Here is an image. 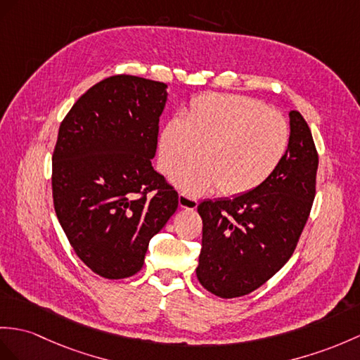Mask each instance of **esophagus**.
<instances>
[{
    "instance_id": "1",
    "label": "esophagus",
    "mask_w": 360,
    "mask_h": 360,
    "mask_svg": "<svg viewBox=\"0 0 360 360\" xmlns=\"http://www.w3.org/2000/svg\"><path fill=\"white\" fill-rule=\"evenodd\" d=\"M179 205H180V207H185V209H195L198 206V200L185 194V192H180Z\"/></svg>"
}]
</instances>
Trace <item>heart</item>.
Wrapping results in <instances>:
<instances>
[{"mask_svg": "<svg viewBox=\"0 0 360 360\" xmlns=\"http://www.w3.org/2000/svg\"><path fill=\"white\" fill-rule=\"evenodd\" d=\"M292 129L281 111L241 94L203 93L189 102L183 120L172 119L159 139V166L188 194L214 191L250 194L276 172L290 146Z\"/></svg>", "mask_w": 360, "mask_h": 360, "instance_id": "heart-1", "label": "heart"}]
</instances>
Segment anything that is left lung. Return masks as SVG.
Listing matches in <instances>:
<instances>
[{"label": "left lung", "mask_w": 360, "mask_h": 360, "mask_svg": "<svg viewBox=\"0 0 360 360\" xmlns=\"http://www.w3.org/2000/svg\"><path fill=\"white\" fill-rule=\"evenodd\" d=\"M290 146L276 172L250 194L201 201L197 278L231 300L249 295L290 259L316 195L319 155L300 111H290Z\"/></svg>", "instance_id": "left-lung-1"}]
</instances>
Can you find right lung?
I'll return each instance as SVG.
<instances>
[{
	"instance_id": "1",
	"label": "right lung",
	"mask_w": 360,
	"mask_h": 360,
	"mask_svg": "<svg viewBox=\"0 0 360 360\" xmlns=\"http://www.w3.org/2000/svg\"><path fill=\"white\" fill-rule=\"evenodd\" d=\"M166 84L116 75L93 85L60 122L51 157L58 220L96 275L142 269L148 244L177 210L179 194L151 159Z\"/></svg>"
}]
</instances>
